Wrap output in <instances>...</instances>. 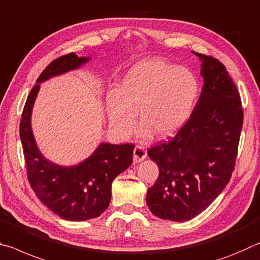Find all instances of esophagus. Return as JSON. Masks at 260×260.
Returning a JSON list of instances; mask_svg holds the SVG:
<instances>
[{
	"instance_id": "esophagus-1",
	"label": "esophagus",
	"mask_w": 260,
	"mask_h": 260,
	"mask_svg": "<svg viewBox=\"0 0 260 260\" xmlns=\"http://www.w3.org/2000/svg\"><path fill=\"white\" fill-rule=\"evenodd\" d=\"M147 153L146 150L142 146H136L135 150H134V161L136 164L140 162V161H143L144 159L146 158Z\"/></svg>"
}]
</instances>
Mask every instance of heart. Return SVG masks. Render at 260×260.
<instances>
[{
    "label": "heart",
    "mask_w": 260,
    "mask_h": 260,
    "mask_svg": "<svg viewBox=\"0 0 260 260\" xmlns=\"http://www.w3.org/2000/svg\"><path fill=\"white\" fill-rule=\"evenodd\" d=\"M199 84L188 68L161 58H144L126 71L106 101L109 122L122 136L136 125V112L143 124L142 135L153 131L160 138L175 135L189 120Z\"/></svg>",
    "instance_id": "heart-1"
}]
</instances>
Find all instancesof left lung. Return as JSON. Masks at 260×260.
I'll return each mask as SVG.
<instances>
[{"instance_id": "obj_1", "label": "left lung", "mask_w": 260, "mask_h": 260, "mask_svg": "<svg viewBox=\"0 0 260 260\" xmlns=\"http://www.w3.org/2000/svg\"><path fill=\"white\" fill-rule=\"evenodd\" d=\"M192 53L202 61L204 79L197 105L175 137L147 152L159 167L147 206L158 218L177 222L202 213L226 188L243 125L240 94L226 67Z\"/></svg>"}]
</instances>
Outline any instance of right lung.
Wrapping results in <instances>:
<instances>
[{
	"label": "right lung",
	"mask_w": 260,
	"mask_h": 260,
	"mask_svg": "<svg viewBox=\"0 0 260 260\" xmlns=\"http://www.w3.org/2000/svg\"><path fill=\"white\" fill-rule=\"evenodd\" d=\"M90 61L75 53L61 56L41 72L24 106L19 136L22 140L27 178L37 197L57 214L69 221L98 218L108 207L112 183L133 164V144L101 143L95 151L75 166H59L46 159L34 139L31 116L40 84L66 72L77 70Z\"/></svg>",
	"instance_id": "obj_1"
}]
</instances>
